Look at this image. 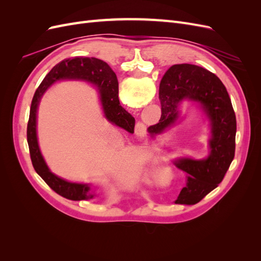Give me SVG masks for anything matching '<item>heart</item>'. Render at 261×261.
Listing matches in <instances>:
<instances>
[{
	"label": "heart",
	"mask_w": 261,
	"mask_h": 261,
	"mask_svg": "<svg viewBox=\"0 0 261 261\" xmlns=\"http://www.w3.org/2000/svg\"><path fill=\"white\" fill-rule=\"evenodd\" d=\"M150 172H151V170L147 169V171H146V173H145L146 176H149V175H150ZM164 173H165V172H164L162 169H158V170L154 171L153 176H154V178H155L156 180H160V178L164 175Z\"/></svg>",
	"instance_id": "obj_1"
}]
</instances>
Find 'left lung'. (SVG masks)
Returning a JSON list of instances; mask_svg holds the SVG:
<instances>
[{"label":"left lung","mask_w":261,"mask_h":261,"mask_svg":"<svg viewBox=\"0 0 261 261\" xmlns=\"http://www.w3.org/2000/svg\"><path fill=\"white\" fill-rule=\"evenodd\" d=\"M161 118L150 126L151 137L174 124L184 100L197 102L210 122V154L204 160L179 159L176 167L187 173L186 186L175 203L194 204L222 181L234 159L236 117L230 96L219 78L209 70L192 64L173 65L160 83Z\"/></svg>","instance_id":"obj_1"}]
</instances>
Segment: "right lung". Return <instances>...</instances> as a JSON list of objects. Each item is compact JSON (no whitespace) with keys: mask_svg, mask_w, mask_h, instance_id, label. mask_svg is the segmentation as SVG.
<instances>
[{"mask_svg":"<svg viewBox=\"0 0 261 261\" xmlns=\"http://www.w3.org/2000/svg\"><path fill=\"white\" fill-rule=\"evenodd\" d=\"M60 80H83L96 84L100 101L108 120L130 132L135 126V118L120 106L118 82L115 73L106 62L96 58H75L62 61L45 76L35 92L31 101L29 121L27 125V141L34 169L53 191L70 200H89L96 197L88 184L70 183L49 170L40 152L37 138V110L45 90Z\"/></svg>","mask_w":261,"mask_h":261,"instance_id":"right-lung-1","label":"right lung"}]
</instances>
